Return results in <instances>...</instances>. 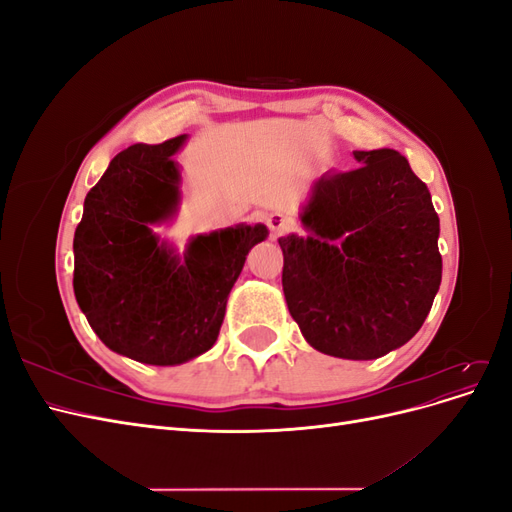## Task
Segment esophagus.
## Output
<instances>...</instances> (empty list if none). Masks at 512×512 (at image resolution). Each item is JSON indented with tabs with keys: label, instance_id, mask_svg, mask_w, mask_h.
<instances>
[{
	"label": "esophagus",
	"instance_id": "esophagus-1",
	"mask_svg": "<svg viewBox=\"0 0 512 512\" xmlns=\"http://www.w3.org/2000/svg\"><path fill=\"white\" fill-rule=\"evenodd\" d=\"M288 226H290V220L286 218V215H282V213L269 215V228L275 232V235H280V232L288 230Z\"/></svg>",
	"mask_w": 512,
	"mask_h": 512
}]
</instances>
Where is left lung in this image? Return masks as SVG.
Segmentation results:
<instances>
[{"label": "left lung", "mask_w": 512, "mask_h": 512, "mask_svg": "<svg viewBox=\"0 0 512 512\" xmlns=\"http://www.w3.org/2000/svg\"><path fill=\"white\" fill-rule=\"evenodd\" d=\"M354 158L359 168L314 183L301 213L307 237L280 239L282 286L309 346L369 361L423 327L442 282L440 218L399 151Z\"/></svg>", "instance_id": "obj_1"}]
</instances>
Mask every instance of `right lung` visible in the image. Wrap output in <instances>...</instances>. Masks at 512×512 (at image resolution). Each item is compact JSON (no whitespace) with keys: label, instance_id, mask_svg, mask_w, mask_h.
Returning <instances> with one entry per match:
<instances>
[{"label":"right lung","instance_id":"add662e5","mask_svg":"<svg viewBox=\"0 0 512 512\" xmlns=\"http://www.w3.org/2000/svg\"><path fill=\"white\" fill-rule=\"evenodd\" d=\"M185 134L132 145L108 164L85 198L74 232V297L104 346L147 365H181L220 335L228 294L265 224L196 235L183 256L153 224L179 207Z\"/></svg>","mask_w":512,"mask_h":512}]
</instances>
